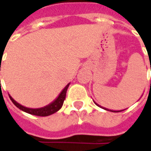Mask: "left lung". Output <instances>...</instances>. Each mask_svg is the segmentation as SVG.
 Returning a JSON list of instances; mask_svg holds the SVG:
<instances>
[{
  "label": "left lung",
  "mask_w": 151,
  "mask_h": 151,
  "mask_svg": "<svg viewBox=\"0 0 151 151\" xmlns=\"http://www.w3.org/2000/svg\"><path fill=\"white\" fill-rule=\"evenodd\" d=\"M93 102H94V103H95L96 105L98 106H101L100 105H98V104H97V103H96L95 101H93ZM101 108H103V109H106V110H107V111H111V112H114V113H116V112H121V111H123V110H116V111H115V110H111V109H107V108L102 107V106H101ZM124 110H125V109H124Z\"/></svg>",
  "instance_id": "1"
}]
</instances>
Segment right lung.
I'll return each instance as SVG.
<instances>
[{
	"label": "right lung",
	"instance_id": "right-lung-1",
	"mask_svg": "<svg viewBox=\"0 0 151 151\" xmlns=\"http://www.w3.org/2000/svg\"><path fill=\"white\" fill-rule=\"evenodd\" d=\"M69 84L66 85V86L61 91V93L58 94V96L50 104H48L45 106H43V107H40V108H29V107H26L24 106L19 104L18 102H16L15 100L9 95V98L10 100L12 101V102L15 104V106H17L19 109H21L22 111L23 112H26L28 114H33V115H37V116H48V115H50L56 112H58L63 106L64 103V101L65 100V96H66V92H67V89L69 87Z\"/></svg>",
	"mask_w": 151,
	"mask_h": 151
}]
</instances>
